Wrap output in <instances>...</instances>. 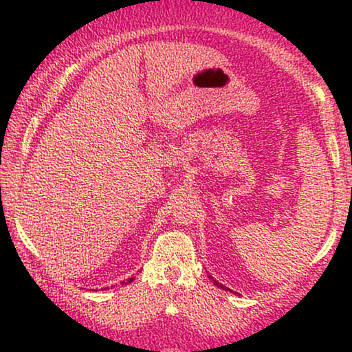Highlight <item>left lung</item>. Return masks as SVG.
<instances>
[{
	"mask_svg": "<svg viewBox=\"0 0 352 352\" xmlns=\"http://www.w3.org/2000/svg\"><path fill=\"white\" fill-rule=\"evenodd\" d=\"M208 277L211 278V280H213V283H214V285H216V287H219V288H223V290H229L230 293H234L232 290H230V288H228V287H224V285H223V283H219L218 280H214V278H213V276H208Z\"/></svg>",
	"mask_w": 352,
	"mask_h": 352,
	"instance_id": "8db88e82",
	"label": "left lung"
}]
</instances>
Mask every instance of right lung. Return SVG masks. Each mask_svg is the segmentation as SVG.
Wrapping results in <instances>:
<instances>
[{
    "label": "right lung",
    "instance_id": "add662e5",
    "mask_svg": "<svg viewBox=\"0 0 352 352\" xmlns=\"http://www.w3.org/2000/svg\"><path fill=\"white\" fill-rule=\"evenodd\" d=\"M133 280H134V277H129L128 280H123V282H122V285H128V283H131ZM102 290H107V288H102Z\"/></svg>",
    "mask_w": 352,
    "mask_h": 352
}]
</instances>
